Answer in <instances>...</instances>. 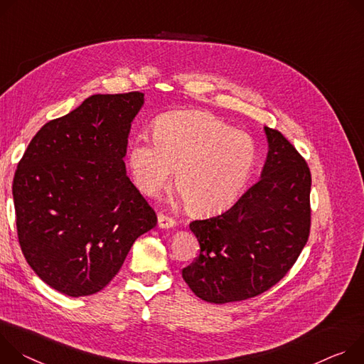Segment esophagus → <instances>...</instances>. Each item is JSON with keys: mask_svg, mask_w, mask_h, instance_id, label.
<instances>
[{"mask_svg": "<svg viewBox=\"0 0 364 364\" xmlns=\"http://www.w3.org/2000/svg\"><path fill=\"white\" fill-rule=\"evenodd\" d=\"M157 223H159L160 228H171V227L176 225V221L172 217L165 215V214H159L157 215Z\"/></svg>", "mask_w": 364, "mask_h": 364, "instance_id": "esophagus-1", "label": "esophagus"}]
</instances>
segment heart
<instances>
[{"label": "heart", "instance_id": "b5f03b06", "mask_svg": "<svg viewBox=\"0 0 364 364\" xmlns=\"http://www.w3.org/2000/svg\"><path fill=\"white\" fill-rule=\"evenodd\" d=\"M153 139L133 143L129 161L139 189L154 195L175 171V186L196 214L231 205L243 191L256 157L252 137L230 130L217 117L175 112L156 119Z\"/></svg>", "mask_w": 364, "mask_h": 364}]
</instances>
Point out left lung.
Listing matches in <instances>:
<instances>
[{"instance_id":"obj_1","label":"left lung","mask_w":364,"mask_h":364,"mask_svg":"<svg viewBox=\"0 0 364 364\" xmlns=\"http://www.w3.org/2000/svg\"><path fill=\"white\" fill-rule=\"evenodd\" d=\"M264 132L269 153L262 178L225 213L189 224L199 255L182 269V277L207 302H238L269 291L308 241V164L280 132Z\"/></svg>"}]
</instances>
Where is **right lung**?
Returning <instances> with one entry per match:
<instances>
[{
	"mask_svg": "<svg viewBox=\"0 0 364 364\" xmlns=\"http://www.w3.org/2000/svg\"><path fill=\"white\" fill-rule=\"evenodd\" d=\"M144 94L91 95L50 119L13 179L21 252L36 274L69 296L104 289L157 217L123 157Z\"/></svg>",
	"mask_w": 364,
	"mask_h": 364,
	"instance_id": "add662e5",
	"label": "right lung"
}]
</instances>
